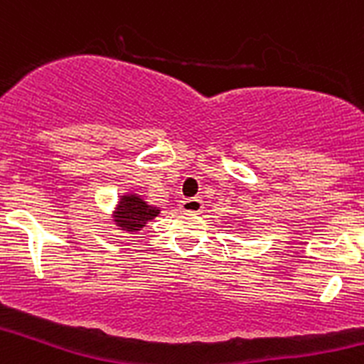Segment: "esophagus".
Segmentation results:
<instances>
[{
    "instance_id": "1",
    "label": "esophagus",
    "mask_w": 364,
    "mask_h": 364,
    "mask_svg": "<svg viewBox=\"0 0 364 364\" xmlns=\"http://www.w3.org/2000/svg\"><path fill=\"white\" fill-rule=\"evenodd\" d=\"M179 208L183 211H186V213H199V211H203L204 204L200 197H192V199H183Z\"/></svg>"
}]
</instances>
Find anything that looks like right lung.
I'll list each match as a JSON object with an SVG mask.
<instances>
[{"instance_id": "right-lung-1", "label": "right lung", "mask_w": 364, "mask_h": 364, "mask_svg": "<svg viewBox=\"0 0 364 364\" xmlns=\"http://www.w3.org/2000/svg\"><path fill=\"white\" fill-rule=\"evenodd\" d=\"M160 210L156 206H151L146 200L142 199V196L135 192H128L124 196H121L117 206L114 210V222L121 231L129 232V235H135L140 229L146 228L147 222H151L153 218L158 217Z\"/></svg>"}]
</instances>
